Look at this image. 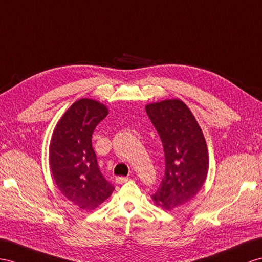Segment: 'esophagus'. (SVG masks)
I'll return each mask as SVG.
<instances>
[{"mask_svg": "<svg viewBox=\"0 0 262 262\" xmlns=\"http://www.w3.org/2000/svg\"><path fill=\"white\" fill-rule=\"evenodd\" d=\"M128 182V177H117L116 178V183L118 185H122V184H125Z\"/></svg>", "mask_w": 262, "mask_h": 262, "instance_id": "obj_1", "label": "esophagus"}]
</instances>
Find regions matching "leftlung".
<instances>
[{"mask_svg": "<svg viewBox=\"0 0 262 262\" xmlns=\"http://www.w3.org/2000/svg\"><path fill=\"white\" fill-rule=\"evenodd\" d=\"M162 139L165 176L152 201L165 210L183 206L203 188L209 170V152L196 117L182 99H164L145 106Z\"/></svg>", "mask_w": 262, "mask_h": 262, "instance_id": "1", "label": "left lung"}]
</instances>
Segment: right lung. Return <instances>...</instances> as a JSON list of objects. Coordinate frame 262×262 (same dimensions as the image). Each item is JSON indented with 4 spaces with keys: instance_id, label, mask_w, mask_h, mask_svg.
<instances>
[{
    "instance_id": "add662e5",
    "label": "right lung",
    "mask_w": 262,
    "mask_h": 262,
    "mask_svg": "<svg viewBox=\"0 0 262 262\" xmlns=\"http://www.w3.org/2000/svg\"><path fill=\"white\" fill-rule=\"evenodd\" d=\"M108 108L92 98L73 103L53 130L49 163L62 195L83 210H94L110 198L114 187L100 173L92 135Z\"/></svg>"
}]
</instances>
